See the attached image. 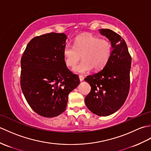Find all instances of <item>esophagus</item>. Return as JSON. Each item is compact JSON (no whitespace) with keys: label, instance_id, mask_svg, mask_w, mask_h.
<instances>
[{"label":"esophagus","instance_id":"34e87169","mask_svg":"<svg viewBox=\"0 0 151 151\" xmlns=\"http://www.w3.org/2000/svg\"><path fill=\"white\" fill-rule=\"evenodd\" d=\"M84 76H82V75H80V76H79V80H80V81L82 82V81H84Z\"/></svg>","mask_w":151,"mask_h":151}]
</instances>
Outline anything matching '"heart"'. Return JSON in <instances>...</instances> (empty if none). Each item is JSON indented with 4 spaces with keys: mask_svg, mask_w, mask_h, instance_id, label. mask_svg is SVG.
Wrapping results in <instances>:
<instances>
[{
    "mask_svg": "<svg viewBox=\"0 0 151 151\" xmlns=\"http://www.w3.org/2000/svg\"><path fill=\"white\" fill-rule=\"evenodd\" d=\"M113 51L110 41L89 34H82L76 38L74 47L67 44L63 49V55L67 66L74 67L81 59L82 62L73 68L76 73H86L93 68L103 69L110 60Z\"/></svg>",
    "mask_w": 151,
    "mask_h": 151,
    "instance_id": "1",
    "label": "heart"
}]
</instances>
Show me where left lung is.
Returning <instances> with one entry per match:
<instances>
[{
	"mask_svg": "<svg viewBox=\"0 0 151 151\" xmlns=\"http://www.w3.org/2000/svg\"><path fill=\"white\" fill-rule=\"evenodd\" d=\"M99 32L110 41L113 51L102 70L85 78L91 88L85 103L92 113L108 116L117 111L126 101L130 89L132 59L121 36L110 29H100Z\"/></svg>",
	"mask_w": 151,
	"mask_h": 151,
	"instance_id": "1",
	"label": "left lung"
}]
</instances>
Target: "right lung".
<instances>
[{
    "instance_id": "right-lung-1",
    "label": "right lung",
    "mask_w": 151,
    "mask_h": 151,
    "mask_svg": "<svg viewBox=\"0 0 151 151\" xmlns=\"http://www.w3.org/2000/svg\"><path fill=\"white\" fill-rule=\"evenodd\" d=\"M67 36L51 32L35 37L21 60V87L32 109L54 117L65 110L69 93L80 84L67 68L63 55Z\"/></svg>"
}]
</instances>
